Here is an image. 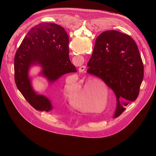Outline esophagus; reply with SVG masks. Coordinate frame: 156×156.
<instances>
[{"mask_svg": "<svg viewBox=\"0 0 156 156\" xmlns=\"http://www.w3.org/2000/svg\"><path fill=\"white\" fill-rule=\"evenodd\" d=\"M85 69H86V66H84V65H83V66H80V68H79V69H78L79 72H80V73L83 72L84 71Z\"/></svg>", "mask_w": 156, "mask_h": 156, "instance_id": "34e87169", "label": "esophagus"}]
</instances>
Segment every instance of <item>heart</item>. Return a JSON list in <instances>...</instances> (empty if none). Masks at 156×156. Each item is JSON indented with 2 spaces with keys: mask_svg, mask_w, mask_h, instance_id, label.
I'll list each match as a JSON object with an SVG mask.
<instances>
[{
  "mask_svg": "<svg viewBox=\"0 0 156 156\" xmlns=\"http://www.w3.org/2000/svg\"><path fill=\"white\" fill-rule=\"evenodd\" d=\"M94 83V81H87L84 85L80 90V86L77 89V90L72 93L70 95L72 104L77 107L81 109L88 108L91 105L96 104L98 101L99 96L94 91H90V85ZM83 94L87 97V99L82 96Z\"/></svg>",
  "mask_w": 156,
  "mask_h": 156,
  "instance_id": "heart-1",
  "label": "heart"
}]
</instances>
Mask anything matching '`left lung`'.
Wrapping results in <instances>:
<instances>
[{"instance_id":"8db88e82","label":"left lung","mask_w":156,"mask_h":156,"mask_svg":"<svg viewBox=\"0 0 156 156\" xmlns=\"http://www.w3.org/2000/svg\"><path fill=\"white\" fill-rule=\"evenodd\" d=\"M87 70L102 79L116 96L114 115H120L136 99L144 76L143 61L135 41L115 30L102 33L96 40Z\"/></svg>"}]
</instances>
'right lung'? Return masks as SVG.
<instances>
[{
	"label": "right lung",
	"instance_id": "1",
	"mask_svg": "<svg viewBox=\"0 0 156 156\" xmlns=\"http://www.w3.org/2000/svg\"><path fill=\"white\" fill-rule=\"evenodd\" d=\"M69 36L63 28L55 23H42L30 30L16 52V85L37 110L49 112L53 107L46 96L34 90L29 71L33 66H39L41 71L39 75L46 78L49 84L66 73L76 72L69 58Z\"/></svg>",
	"mask_w": 156,
	"mask_h": 156
}]
</instances>
